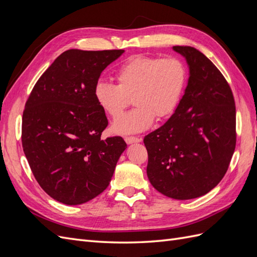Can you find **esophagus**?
I'll use <instances>...</instances> for the list:
<instances>
[{
	"mask_svg": "<svg viewBox=\"0 0 257 257\" xmlns=\"http://www.w3.org/2000/svg\"><path fill=\"white\" fill-rule=\"evenodd\" d=\"M124 141H125L126 144H135V143H141L142 142V138L139 137H134V136H126L124 137Z\"/></svg>",
	"mask_w": 257,
	"mask_h": 257,
	"instance_id": "esophagus-1",
	"label": "esophagus"
}]
</instances>
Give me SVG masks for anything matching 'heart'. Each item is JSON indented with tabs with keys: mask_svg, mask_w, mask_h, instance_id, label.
Segmentation results:
<instances>
[{
	"mask_svg": "<svg viewBox=\"0 0 257 257\" xmlns=\"http://www.w3.org/2000/svg\"><path fill=\"white\" fill-rule=\"evenodd\" d=\"M188 78V68L180 58L134 56L115 71L116 85L100 81L94 94L99 107L112 119L121 115L133 98L136 108L116 120L112 131L138 133L150 127L154 118L165 120L176 111Z\"/></svg>",
	"mask_w": 257,
	"mask_h": 257,
	"instance_id": "obj_1",
	"label": "heart"
}]
</instances>
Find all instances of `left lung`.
<instances>
[{
  "instance_id": "obj_1",
  "label": "left lung",
  "mask_w": 257,
  "mask_h": 257,
  "mask_svg": "<svg viewBox=\"0 0 257 257\" xmlns=\"http://www.w3.org/2000/svg\"><path fill=\"white\" fill-rule=\"evenodd\" d=\"M173 48L188 62V85L174 114L144 143L154 189L184 200L205 195L226 174L236 147V106L228 82L204 53Z\"/></svg>"
}]
</instances>
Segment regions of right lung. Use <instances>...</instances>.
Listing matches in <instances>:
<instances>
[{
  "mask_svg": "<svg viewBox=\"0 0 257 257\" xmlns=\"http://www.w3.org/2000/svg\"><path fill=\"white\" fill-rule=\"evenodd\" d=\"M124 50L61 53L40 77L22 115L23 152L41 188L65 205H80L109 185L126 144L100 139L108 125L95 98L104 69Z\"/></svg>",
  "mask_w": 257,
  "mask_h": 257,
  "instance_id": "right-lung-1",
  "label": "right lung"
}]
</instances>
